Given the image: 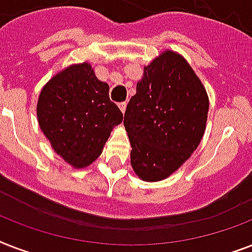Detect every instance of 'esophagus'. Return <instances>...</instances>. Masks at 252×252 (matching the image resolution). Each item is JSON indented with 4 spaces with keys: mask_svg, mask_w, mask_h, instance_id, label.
I'll list each match as a JSON object with an SVG mask.
<instances>
[{
    "mask_svg": "<svg viewBox=\"0 0 252 252\" xmlns=\"http://www.w3.org/2000/svg\"><path fill=\"white\" fill-rule=\"evenodd\" d=\"M119 108H120V111H122L123 114H124V112H126V102L119 103Z\"/></svg>",
    "mask_w": 252,
    "mask_h": 252,
    "instance_id": "34e87169",
    "label": "esophagus"
}]
</instances>
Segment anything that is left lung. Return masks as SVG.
I'll use <instances>...</instances> for the list:
<instances>
[{
    "label": "left lung",
    "instance_id": "obj_1",
    "mask_svg": "<svg viewBox=\"0 0 252 252\" xmlns=\"http://www.w3.org/2000/svg\"><path fill=\"white\" fill-rule=\"evenodd\" d=\"M208 108L207 91L183 57L166 51L145 66L124 114L134 172L156 182L176 171L201 141Z\"/></svg>",
    "mask_w": 252,
    "mask_h": 252
}]
</instances>
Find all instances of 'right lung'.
Instances as JSON below:
<instances>
[{"label":"right lung","instance_id":"1","mask_svg":"<svg viewBox=\"0 0 252 252\" xmlns=\"http://www.w3.org/2000/svg\"><path fill=\"white\" fill-rule=\"evenodd\" d=\"M87 63L56 74L39 95L37 119L45 137L73 167H85L100 156L122 111Z\"/></svg>","mask_w":252,"mask_h":252}]
</instances>
